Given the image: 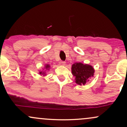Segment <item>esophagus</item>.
Returning a JSON list of instances; mask_svg holds the SVG:
<instances>
[{"mask_svg":"<svg viewBox=\"0 0 127 127\" xmlns=\"http://www.w3.org/2000/svg\"><path fill=\"white\" fill-rule=\"evenodd\" d=\"M65 62H60V65H65Z\"/></svg>","mask_w":127,"mask_h":127,"instance_id":"obj_1","label":"esophagus"}]
</instances>
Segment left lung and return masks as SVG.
Listing matches in <instances>:
<instances>
[{
    "label": "left lung",
    "instance_id": "obj_1",
    "mask_svg": "<svg viewBox=\"0 0 127 127\" xmlns=\"http://www.w3.org/2000/svg\"><path fill=\"white\" fill-rule=\"evenodd\" d=\"M95 70L90 64L75 63L72 65V75L75 77V82L79 85H85L94 76Z\"/></svg>",
    "mask_w": 127,
    "mask_h": 127
}]
</instances>
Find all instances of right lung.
<instances>
[{
  "label": "right lung",
  "instance_id": "right-lung-1",
  "mask_svg": "<svg viewBox=\"0 0 127 127\" xmlns=\"http://www.w3.org/2000/svg\"><path fill=\"white\" fill-rule=\"evenodd\" d=\"M50 65L48 64H46L45 65L44 68L42 70H40L39 72V74L40 75L43 76H45L46 75V73L48 70H49L50 69Z\"/></svg>",
  "mask_w": 127,
  "mask_h": 127
}]
</instances>
